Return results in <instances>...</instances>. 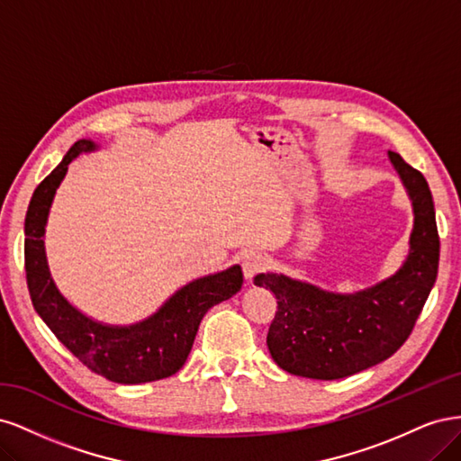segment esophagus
Masks as SVG:
<instances>
[{"label":"esophagus","instance_id":"esophagus-1","mask_svg":"<svg viewBox=\"0 0 461 461\" xmlns=\"http://www.w3.org/2000/svg\"><path fill=\"white\" fill-rule=\"evenodd\" d=\"M265 267H267V259H265V256H261L259 252H249L244 256L242 271H244V276L248 278V281H252V278L258 273H261Z\"/></svg>","mask_w":461,"mask_h":461}]
</instances>
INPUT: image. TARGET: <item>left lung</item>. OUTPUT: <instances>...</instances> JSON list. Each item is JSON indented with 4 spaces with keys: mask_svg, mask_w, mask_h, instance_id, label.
<instances>
[{
    "mask_svg": "<svg viewBox=\"0 0 461 461\" xmlns=\"http://www.w3.org/2000/svg\"><path fill=\"white\" fill-rule=\"evenodd\" d=\"M388 158L413 205L410 254L396 275L356 294L276 273L254 278L276 298L267 346L275 364L292 375L332 381L381 364L408 340L437 281L440 239L429 185L400 153Z\"/></svg>",
    "mask_w": 461,
    "mask_h": 461,
    "instance_id": "1",
    "label": "left lung"
}]
</instances>
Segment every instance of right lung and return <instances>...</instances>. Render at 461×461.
Instances as JSON below:
<instances>
[{
	"label": "right lung",
	"instance_id": "obj_1",
	"mask_svg": "<svg viewBox=\"0 0 461 461\" xmlns=\"http://www.w3.org/2000/svg\"><path fill=\"white\" fill-rule=\"evenodd\" d=\"M95 148L92 140L75 142L32 194L24 219V271L31 300L58 340L90 371L121 384L167 379L185 366L207 310L240 290L242 269L240 265H232L227 271L188 283L151 317L129 327L97 323L73 308L50 275L44 232L50 205L68 163L78 153Z\"/></svg>",
	"mask_w": 461,
	"mask_h": 461
}]
</instances>
